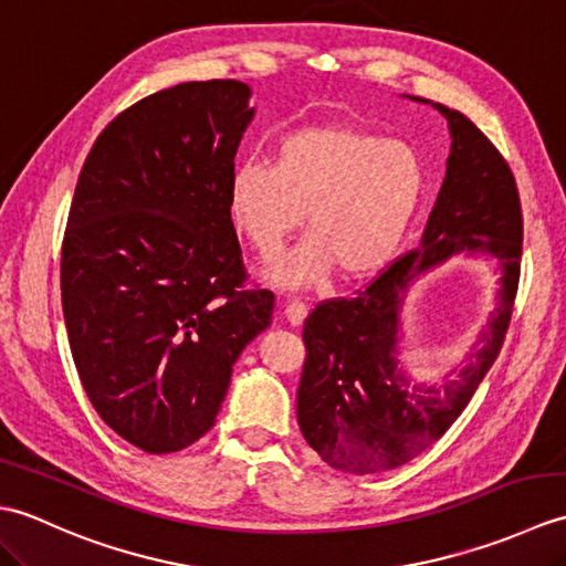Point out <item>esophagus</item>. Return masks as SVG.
<instances>
[{"mask_svg":"<svg viewBox=\"0 0 566 566\" xmlns=\"http://www.w3.org/2000/svg\"><path fill=\"white\" fill-rule=\"evenodd\" d=\"M308 314V306L304 302H298V298H286L284 302V316L290 323H294V326H298Z\"/></svg>","mask_w":566,"mask_h":566,"instance_id":"obj_1","label":"esophagus"}]
</instances>
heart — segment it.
I'll use <instances>...</instances> for the list:
<instances>
[{"label":"heart","instance_id":"1","mask_svg":"<svg viewBox=\"0 0 566 566\" xmlns=\"http://www.w3.org/2000/svg\"><path fill=\"white\" fill-rule=\"evenodd\" d=\"M413 148L365 128H298L274 148L272 165L240 163L228 182L233 228L272 260L304 221L308 235L272 268L282 286L318 284L331 270L363 280L389 262L423 195Z\"/></svg>","mask_w":566,"mask_h":566}]
</instances>
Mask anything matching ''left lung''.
<instances>
[{"label":"left lung","mask_w":566,"mask_h":566,"mask_svg":"<svg viewBox=\"0 0 566 566\" xmlns=\"http://www.w3.org/2000/svg\"><path fill=\"white\" fill-rule=\"evenodd\" d=\"M436 109L450 124L452 153L420 245L355 296L321 302L304 321L298 428L323 462L340 472L371 474L418 457L472 401L506 340L523 258L518 185L494 143L464 114L442 104ZM464 249L486 251L500 262V308L457 380L440 390L411 388L395 367L402 294L420 271Z\"/></svg>","instance_id":"left-lung-1"}]
</instances>
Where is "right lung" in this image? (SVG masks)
Listing matches in <instances>:
<instances>
[{"instance_id":"obj_1","label":"right lung","mask_w":566,"mask_h":566,"mask_svg":"<svg viewBox=\"0 0 566 566\" xmlns=\"http://www.w3.org/2000/svg\"><path fill=\"white\" fill-rule=\"evenodd\" d=\"M238 80L128 106L82 165L60 252L72 359L102 420L150 454L213 428L274 294L250 284L228 182L252 109Z\"/></svg>"}]
</instances>
